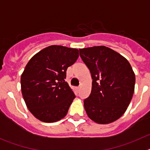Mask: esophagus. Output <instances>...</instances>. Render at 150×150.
<instances>
[{
    "label": "esophagus",
    "mask_w": 150,
    "mask_h": 150,
    "mask_svg": "<svg viewBox=\"0 0 150 150\" xmlns=\"http://www.w3.org/2000/svg\"><path fill=\"white\" fill-rule=\"evenodd\" d=\"M80 88H81V87H80V86L76 87V90H77V91H79V90H80Z\"/></svg>",
    "instance_id": "34e87169"
}]
</instances>
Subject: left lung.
Returning <instances> with one entry per match:
<instances>
[{
    "label": "left lung",
    "instance_id": "obj_1",
    "mask_svg": "<svg viewBox=\"0 0 150 150\" xmlns=\"http://www.w3.org/2000/svg\"><path fill=\"white\" fill-rule=\"evenodd\" d=\"M79 50L93 79L91 94L84 100L87 115L98 124L116 121L124 114L134 91L132 66L122 55L104 46Z\"/></svg>",
    "mask_w": 150,
    "mask_h": 150
}]
</instances>
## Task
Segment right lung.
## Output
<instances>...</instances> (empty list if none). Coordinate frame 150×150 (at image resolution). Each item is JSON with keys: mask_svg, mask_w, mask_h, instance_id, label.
Returning <instances> with one entry per match:
<instances>
[{"mask_svg": "<svg viewBox=\"0 0 150 150\" xmlns=\"http://www.w3.org/2000/svg\"><path fill=\"white\" fill-rule=\"evenodd\" d=\"M78 57L76 49L53 45L30 59L21 76V88L28 108L37 119L54 122L67 115L76 96L65 82L66 71Z\"/></svg>", "mask_w": 150, "mask_h": 150, "instance_id": "obj_1", "label": "right lung"}]
</instances>
